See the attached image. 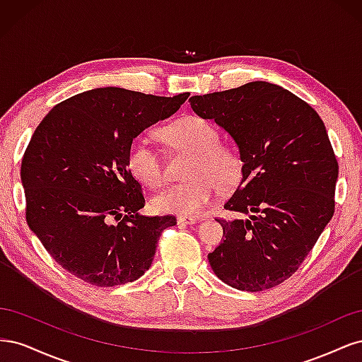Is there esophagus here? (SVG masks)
<instances>
[{
  "instance_id": "obj_1",
  "label": "esophagus",
  "mask_w": 362,
  "mask_h": 362,
  "mask_svg": "<svg viewBox=\"0 0 362 362\" xmlns=\"http://www.w3.org/2000/svg\"><path fill=\"white\" fill-rule=\"evenodd\" d=\"M177 222H178V225H193V223H196V218L185 217V216H178Z\"/></svg>"
}]
</instances>
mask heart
I'll list each match as a JSON object with an SVG mask.
<instances>
[{
  "mask_svg": "<svg viewBox=\"0 0 362 362\" xmlns=\"http://www.w3.org/2000/svg\"><path fill=\"white\" fill-rule=\"evenodd\" d=\"M161 139L175 151L187 152L181 184L158 193L152 205L160 213L185 217L199 216L211 204L216 193L233 190L240 182L243 161L238 151L218 141L217 128L198 116H184L160 131ZM127 163L129 172L148 189H158L164 181L163 164L157 152L145 139H136L129 145Z\"/></svg>",
  "mask_w": 362,
  "mask_h": 362,
  "instance_id": "obj_1",
  "label": "heart"
}]
</instances>
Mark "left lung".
I'll use <instances>...</instances> for the list:
<instances>
[{"mask_svg":"<svg viewBox=\"0 0 362 362\" xmlns=\"http://www.w3.org/2000/svg\"><path fill=\"white\" fill-rule=\"evenodd\" d=\"M190 105L229 133L243 161L242 181L223 205L237 217L216 218L225 238L208 254L210 266L237 290L276 287L299 269L334 216L338 163L323 120L267 81L192 96Z\"/></svg>","mask_w":362,"mask_h":362,"instance_id":"left-lung-1","label":"left lung"}]
</instances>
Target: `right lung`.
I'll return each instance as SVG.
<instances>
[{
  "instance_id": "1",
  "label": "right lung",
  "mask_w": 362,
  "mask_h": 362,
  "mask_svg": "<svg viewBox=\"0 0 362 362\" xmlns=\"http://www.w3.org/2000/svg\"><path fill=\"white\" fill-rule=\"evenodd\" d=\"M173 98L100 87L57 104L24 152L21 181L33 233L59 264L96 287L139 279L173 216H141L145 198L128 169L129 145L178 112Z\"/></svg>"
}]
</instances>
